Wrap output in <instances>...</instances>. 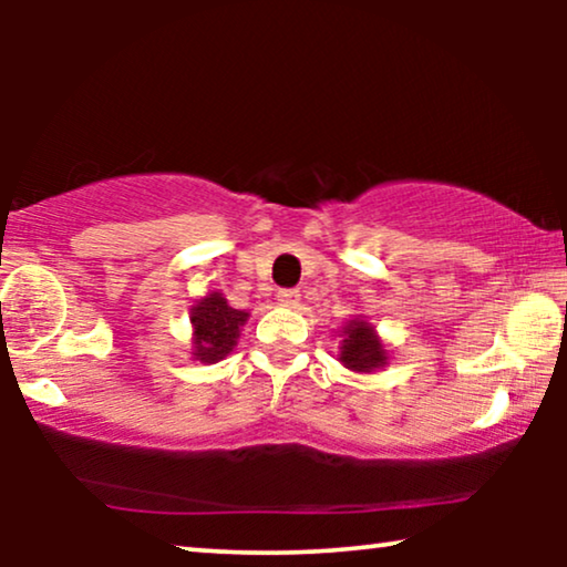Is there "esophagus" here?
<instances>
[{
  "instance_id": "1",
  "label": "esophagus",
  "mask_w": 567,
  "mask_h": 567,
  "mask_svg": "<svg viewBox=\"0 0 567 567\" xmlns=\"http://www.w3.org/2000/svg\"><path fill=\"white\" fill-rule=\"evenodd\" d=\"M276 299H278V305H281V307H299L301 293L293 291V289H284V291H278Z\"/></svg>"
}]
</instances>
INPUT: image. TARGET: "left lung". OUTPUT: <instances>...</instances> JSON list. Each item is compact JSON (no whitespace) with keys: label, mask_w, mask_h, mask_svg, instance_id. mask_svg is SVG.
I'll use <instances>...</instances> for the list:
<instances>
[{"label":"left lung","mask_w":567,"mask_h":567,"mask_svg":"<svg viewBox=\"0 0 567 567\" xmlns=\"http://www.w3.org/2000/svg\"><path fill=\"white\" fill-rule=\"evenodd\" d=\"M338 361L355 374H374L390 363L386 343L367 317L355 315L338 330Z\"/></svg>","instance_id":"8db88e82"}]
</instances>
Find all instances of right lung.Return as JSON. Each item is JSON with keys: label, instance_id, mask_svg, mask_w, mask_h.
<instances>
[{"label": "right lung", "instance_id": "right-lung-1", "mask_svg": "<svg viewBox=\"0 0 567 567\" xmlns=\"http://www.w3.org/2000/svg\"><path fill=\"white\" fill-rule=\"evenodd\" d=\"M247 317V309L229 307L221 291H212L196 301L190 309V355L193 361L200 363H216L235 351L239 332H243Z\"/></svg>", "mask_w": 567, "mask_h": 567}]
</instances>
